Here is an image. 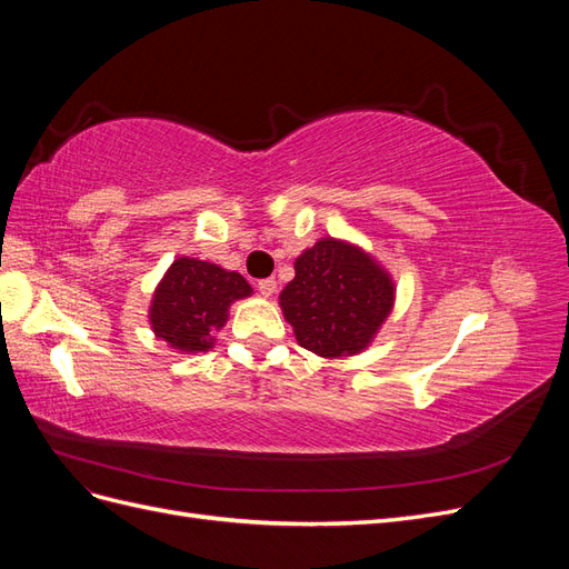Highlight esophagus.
Here are the masks:
<instances>
[{"instance_id":"obj_1","label":"esophagus","mask_w":569,"mask_h":569,"mask_svg":"<svg viewBox=\"0 0 569 569\" xmlns=\"http://www.w3.org/2000/svg\"><path fill=\"white\" fill-rule=\"evenodd\" d=\"M258 291H261V297H266V299H270L274 291H278V282H274L272 278H268V280H261L258 282Z\"/></svg>"}]
</instances>
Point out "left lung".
Wrapping results in <instances>:
<instances>
[{"label": "left lung", "mask_w": 569, "mask_h": 569, "mask_svg": "<svg viewBox=\"0 0 569 569\" xmlns=\"http://www.w3.org/2000/svg\"><path fill=\"white\" fill-rule=\"evenodd\" d=\"M295 280L280 295L299 347L322 358L366 351L389 318L396 284L366 249L322 237L295 261Z\"/></svg>", "instance_id": "obj_1"}]
</instances>
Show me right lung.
Returning <instances> with one entry per match:
<instances>
[{"label": "right lung", "instance_id": "right-lung-1", "mask_svg": "<svg viewBox=\"0 0 569 569\" xmlns=\"http://www.w3.org/2000/svg\"><path fill=\"white\" fill-rule=\"evenodd\" d=\"M251 295V284L239 272L180 256L153 289L149 325L178 353H203L213 349L230 306Z\"/></svg>", "mask_w": 569, "mask_h": 569}]
</instances>
